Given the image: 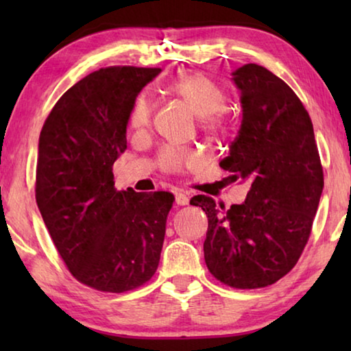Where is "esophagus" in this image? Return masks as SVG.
<instances>
[{"mask_svg": "<svg viewBox=\"0 0 351 351\" xmlns=\"http://www.w3.org/2000/svg\"><path fill=\"white\" fill-rule=\"evenodd\" d=\"M175 201H176V204H180V206L189 204L187 193L184 192V190H181V189H176V190H175Z\"/></svg>", "mask_w": 351, "mask_h": 351, "instance_id": "1", "label": "esophagus"}]
</instances>
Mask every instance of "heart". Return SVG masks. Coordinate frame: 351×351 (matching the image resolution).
Returning a JSON list of instances; mask_svg holds the SVG:
<instances>
[{
  "label": "heart",
  "instance_id": "heart-1",
  "mask_svg": "<svg viewBox=\"0 0 351 351\" xmlns=\"http://www.w3.org/2000/svg\"><path fill=\"white\" fill-rule=\"evenodd\" d=\"M161 91L165 96L181 100L199 117L201 128L210 134L223 132L224 114L228 110V94L218 83L203 73H190L171 77L164 82ZM152 104L145 96H139L130 112V127L142 132L152 121ZM203 162V154L192 148L164 147L159 152L158 164L164 171H181L197 167Z\"/></svg>",
  "mask_w": 351,
  "mask_h": 351
}]
</instances>
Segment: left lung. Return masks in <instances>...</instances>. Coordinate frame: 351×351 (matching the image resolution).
Returning <instances> with one entry per match:
<instances>
[{
    "instance_id": "left-lung-1",
    "label": "left lung",
    "mask_w": 351,
    "mask_h": 351,
    "mask_svg": "<svg viewBox=\"0 0 351 351\" xmlns=\"http://www.w3.org/2000/svg\"><path fill=\"white\" fill-rule=\"evenodd\" d=\"M243 110L239 134L219 167L251 184L245 203L226 209L206 195L204 260L210 274L239 289L265 288L294 268L310 239L324 170L310 114L295 93L260 64L232 73Z\"/></svg>"
}]
</instances>
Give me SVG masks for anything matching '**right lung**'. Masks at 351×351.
<instances>
[{
    "instance_id": "obj_1",
    "label": "right lung",
    "mask_w": 351,
    "mask_h": 351,
    "mask_svg": "<svg viewBox=\"0 0 351 351\" xmlns=\"http://www.w3.org/2000/svg\"><path fill=\"white\" fill-rule=\"evenodd\" d=\"M161 69L94 71L58 99L41 128L35 199L64 265L104 293L139 288L158 269L170 192L116 190L136 96Z\"/></svg>"
}]
</instances>
